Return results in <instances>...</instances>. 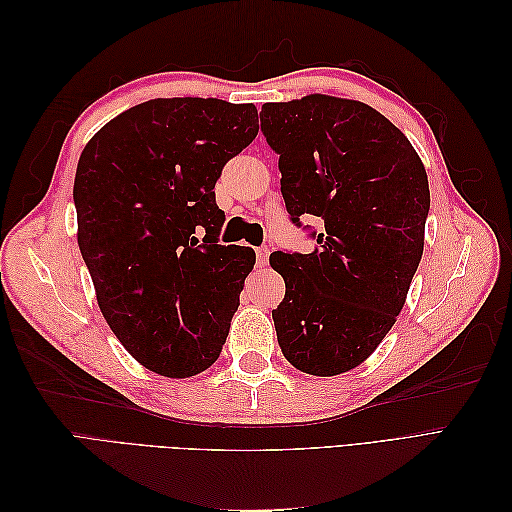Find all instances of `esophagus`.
I'll use <instances>...</instances> for the list:
<instances>
[{"label":"esophagus","mask_w":512,"mask_h":512,"mask_svg":"<svg viewBox=\"0 0 512 512\" xmlns=\"http://www.w3.org/2000/svg\"><path fill=\"white\" fill-rule=\"evenodd\" d=\"M269 254H271V247H269V245H260V247H256V260H258V267H265V265H267Z\"/></svg>","instance_id":"obj_1"}]
</instances>
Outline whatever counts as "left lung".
Wrapping results in <instances>:
<instances>
[{
	"instance_id": "8db88e82",
	"label": "left lung",
	"mask_w": 512,
	"mask_h": 512,
	"mask_svg": "<svg viewBox=\"0 0 512 512\" xmlns=\"http://www.w3.org/2000/svg\"><path fill=\"white\" fill-rule=\"evenodd\" d=\"M260 130L280 156L290 222L316 217L314 252H275L286 297L277 342L305 374L337 376L378 348L423 256L429 183L408 138L376 108L333 96L267 102Z\"/></svg>"
}]
</instances>
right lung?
<instances>
[{"instance_id": "1", "label": "right lung", "mask_w": 512, "mask_h": 512, "mask_svg": "<svg viewBox=\"0 0 512 512\" xmlns=\"http://www.w3.org/2000/svg\"><path fill=\"white\" fill-rule=\"evenodd\" d=\"M258 134L254 104L158 98L91 138L74 179L79 247L108 327L147 369L215 363L256 254L220 245L222 168Z\"/></svg>"}]
</instances>
